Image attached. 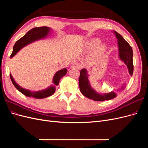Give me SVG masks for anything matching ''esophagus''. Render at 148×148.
Returning <instances> with one entry per match:
<instances>
[{
    "mask_svg": "<svg viewBox=\"0 0 148 148\" xmlns=\"http://www.w3.org/2000/svg\"><path fill=\"white\" fill-rule=\"evenodd\" d=\"M71 69H81V65H80L79 64L77 63V62H75V63H74L72 66H71Z\"/></svg>",
    "mask_w": 148,
    "mask_h": 148,
    "instance_id": "34e87169",
    "label": "esophagus"
}]
</instances>
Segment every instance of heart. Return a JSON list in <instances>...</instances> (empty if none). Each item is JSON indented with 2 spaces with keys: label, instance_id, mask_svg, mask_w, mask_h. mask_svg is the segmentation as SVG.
<instances>
[{
  "label": "heart",
  "instance_id": "b5f03b06",
  "mask_svg": "<svg viewBox=\"0 0 148 148\" xmlns=\"http://www.w3.org/2000/svg\"><path fill=\"white\" fill-rule=\"evenodd\" d=\"M101 40L98 38H93L88 40L85 43V49L86 50H92L91 57L93 59H96L101 57L106 51V46L104 44H101Z\"/></svg>",
  "mask_w": 148,
  "mask_h": 148
}]
</instances>
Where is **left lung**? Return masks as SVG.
Wrapping results in <instances>:
<instances>
[{"mask_svg":"<svg viewBox=\"0 0 148 148\" xmlns=\"http://www.w3.org/2000/svg\"><path fill=\"white\" fill-rule=\"evenodd\" d=\"M116 38L117 39L119 47V56L120 60L123 61L128 70V72L131 76L133 73V50L130 45L125 41L123 38L116 31H114ZM87 70L83 69L80 71L79 78V87L80 91L83 95L89 99L96 101H104L105 100H110L117 96V94L114 91H111L108 93L100 94L97 92L95 89H93L90 83L89 82ZM125 87L123 84L119 90H123ZM119 91V90H118Z\"/></svg>","mask_w":148,"mask_h":148,"instance_id":"obj_1","label":"left lung"}]
</instances>
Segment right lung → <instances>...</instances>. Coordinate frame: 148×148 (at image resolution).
I'll use <instances>...</instances> for the list:
<instances>
[{"instance_id":"obj_1","label":"right lung","mask_w":148,"mask_h":148,"mask_svg":"<svg viewBox=\"0 0 148 148\" xmlns=\"http://www.w3.org/2000/svg\"><path fill=\"white\" fill-rule=\"evenodd\" d=\"M51 31V29L50 28L47 27V26L34 28L29 30L25 36H23V37L20 38L19 40H18L16 42L14 46L13 47V52L10 56V58H12L13 56H15L16 54V53L21 49L28 45L29 44L46 38L49 34V33H50ZM66 72L67 70L65 68L57 71L53 77L52 82L53 83V85H51V86H49L46 89H43V90L38 91H31L30 90H28V89H26L21 87L15 82L14 79L12 77L11 73H10V77L12 83L14 85L15 87L20 92L23 94L25 96L27 97H33L34 98H36V99H42V98H45L52 96L55 92L56 86H57L59 84L61 78L64 77Z\"/></svg>"}]
</instances>
